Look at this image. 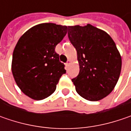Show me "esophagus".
I'll list each match as a JSON object with an SVG mask.
<instances>
[{
    "instance_id": "34e87169",
    "label": "esophagus",
    "mask_w": 131,
    "mask_h": 131,
    "mask_svg": "<svg viewBox=\"0 0 131 131\" xmlns=\"http://www.w3.org/2000/svg\"><path fill=\"white\" fill-rule=\"evenodd\" d=\"M71 64V60H68V62L66 63V66L68 67V66H69V65Z\"/></svg>"
}]
</instances>
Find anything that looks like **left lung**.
<instances>
[{
	"label": "left lung",
	"mask_w": 131,
	"mask_h": 131,
	"mask_svg": "<svg viewBox=\"0 0 131 131\" xmlns=\"http://www.w3.org/2000/svg\"><path fill=\"white\" fill-rule=\"evenodd\" d=\"M68 38L77 52L79 75L72 79L76 91L90 101L107 96L118 82L122 58L112 37L90 24L68 26Z\"/></svg>",
	"instance_id": "1"
}]
</instances>
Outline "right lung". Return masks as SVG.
<instances>
[{
    "mask_svg": "<svg viewBox=\"0 0 131 131\" xmlns=\"http://www.w3.org/2000/svg\"><path fill=\"white\" fill-rule=\"evenodd\" d=\"M67 30L66 25L41 23L19 39L13 52L12 71L17 86L29 98L40 101L49 97L66 73L54 49Z\"/></svg>",
    "mask_w": 131,
    "mask_h": 131,
    "instance_id": "1",
    "label": "right lung"
}]
</instances>
